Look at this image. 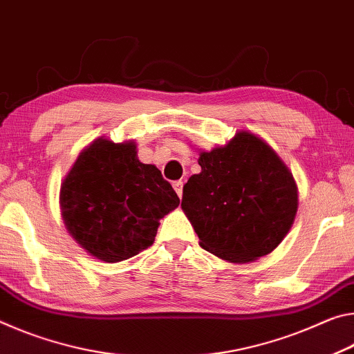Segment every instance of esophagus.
I'll list each match as a JSON object with an SVG mask.
<instances>
[{
    "mask_svg": "<svg viewBox=\"0 0 354 354\" xmlns=\"http://www.w3.org/2000/svg\"><path fill=\"white\" fill-rule=\"evenodd\" d=\"M174 189H176V193L178 194V198H182V193H183V182L182 180H177L172 183Z\"/></svg>",
    "mask_w": 354,
    "mask_h": 354,
    "instance_id": "esophagus-1",
    "label": "esophagus"
}]
</instances>
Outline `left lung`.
<instances>
[{
	"instance_id": "8db88e82",
	"label": "left lung",
	"mask_w": 354,
	"mask_h": 354,
	"mask_svg": "<svg viewBox=\"0 0 354 354\" xmlns=\"http://www.w3.org/2000/svg\"><path fill=\"white\" fill-rule=\"evenodd\" d=\"M183 187L182 208L199 245L232 263L270 254L288 234L298 210L295 178L263 139L239 131L210 152Z\"/></svg>"
}]
</instances>
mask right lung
I'll return each mask as SVG.
<instances>
[{
    "label": "right lung",
    "mask_w": 354,
    "mask_h": 354,
    "mask_svg": "<svg viewBox=\"0 0 354 354\" xmlns=\"http://www.w3.org/2000/svg\"><path fill=\"white\" fill-rule=\"evenodd\" d=\"M64 224L81 248L108 263L152 246L160 219L180 204L133 141L98 138L78 155L59 193Z\"/></svg>",
    "instance_id": "add662e5"
}]
</instances>
